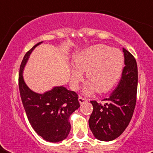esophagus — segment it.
Returning a JSON list of instances; mask_svg holds the SVG:
<instances>
[{
  "instance_id": "1",
  "label": "esophagus",
  "mask_w": 153,
  "mask_h": 153,
  "mask_svg": "<svg viewBox=\"0 0 153 153\" xmlns=\"http://www.w3.org/2000/svg\"><path fill=\"white\" fill-rule=\"evenodd\" d=\"M87 101H88V99H87V98H83V97H81V96H80V97L79 98V102L80 104H83L84 102H87Z\"/></svg>"
}]
</instances>
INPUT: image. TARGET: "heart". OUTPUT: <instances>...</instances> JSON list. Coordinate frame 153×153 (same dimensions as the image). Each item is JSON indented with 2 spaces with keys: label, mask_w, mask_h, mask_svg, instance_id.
Wrapping results in <instances>:
<instances>
[{
  "label": "heart",
  "mask_w": 153,
  "mask_h": 153,
  "mask_svg": "<svg viewBox=\"0 0 153 153\" xmlns=\"http://www.w3.org/2000/svg\"><path fill=\"white\" fill-rule=\"evenodd\" d=\"M71 84L77 87L86 71L88 80L86 94L106 93L114 88L123 72L125 57L120 50L105 44H97L81 51L74 57Z\"/></svg>",
  "instance_id": "heart-1"
}]
</instances>
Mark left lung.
<instances>
[{
  "instance_id": "1",
  "label": "left lung",
  "mask_w": 153,
  "mask_h": 153,
  "mask_svg": "<svg viewBox=\"0 0 153 153\" xmlns=\"http://www.w3.org/2000/svg\"><path fill=\"white\" fill-rule=\"evenodd\" d=\"M125 67L117 88L104 104L91 101L93 112L89 126L98 140L110 141L121 135L129 124L137 102L138 71L134 56L123 48Z\"/></svg>"
}]
</instances>
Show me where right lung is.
Returning <instances> with one entry per match:
<instances>
[{
	"label": "right lung",
	"mask_w": 153,
	"mask_h": 153,
	"mask_svg": "<svg viewBox=\"0 0 153 153\" xmlns=\"http://www.w3.org/2000/svg\"><path fill=\"white\" fill-rule=\"evenodd\" d=\"M36 44L25 54L20 67L19 90L23 105L31 126L38 135L50 142L67 138L71 130L69 117L79 106L78 94L57 86L43 94L31 91L25 84L22 71Z\"/></svg>",
	"instance_id": "add662e5"
}]
</instances>
